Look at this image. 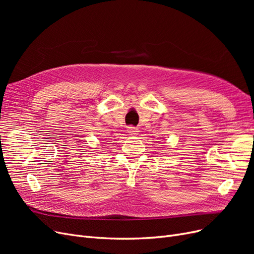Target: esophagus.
Wrapping results in <instances>:
<instances>
[{
    "label": "esophagus",
    "mask_w": 254,
    "mask_h": 254,
    "mask_svg": "<svg viewBox=\"0 0 254 254\" xmlns=\"http://www.w3.org/2000/svg\"><path fill=\"white\" fill-rule=\"evenodd\" d=\"M127 131L130 135H135V134H137V132H139V129L135 128V127H128Z\"/></svg>",
    "instance_id": "obj_1"
}]
</instances>
